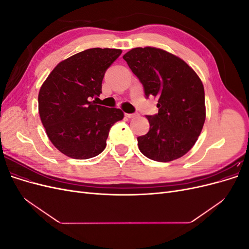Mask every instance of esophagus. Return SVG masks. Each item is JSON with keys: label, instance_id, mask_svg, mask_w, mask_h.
<instances>
[{"label": "esophagus", "instance_id": "esophagus-1", "mask_svg": "<svg viewBox=\"0 0 249 249\" xmlns=\"http://www.w3.org/2000/svg\"><path fill=\"white\" fill-rule=\"evenodd\" d=\"M125 116L127 118H134V117L137 116V114H134V113H125Z\"/></svg>", "mask_w": 249, "mask_h": 249}]
</instances>
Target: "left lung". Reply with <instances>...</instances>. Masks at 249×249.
Wrapping results in <instances>:
<instances>
[{"mask_svg": "<svg viewBox=\"0 0 249 249\" xmlns=\"http://www.w3.org/2000/svg\"><path fill=\"white\" fill-rule=\"evenodd\" d=\"M124 59L146 97L158 99V114L146 116L148 133L137 138L139 150L158 162L183 157L197 141L206 120L201 80L183 59L162 49L135 48Z\"/></svg>", "mask_w": 249, "mask_h": 249, "instance_id": "8db88e82", "label": "left lung"}]
</instances>
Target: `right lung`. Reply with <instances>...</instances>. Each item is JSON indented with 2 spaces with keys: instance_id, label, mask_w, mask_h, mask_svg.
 <instances>
[{
  "instance_id": "obj_1",
  "label": "right lung",
  "mask_w": 249,
  "mask_h": 249,
  "mask_svg": "<svg viewBox=\"0 0 249 249\" xmlns=\"http://www.w3.org/2000/svg\"><path fill=\"white\" fill-rule=\"evenodd\" d=\"M119 49L93 48L58 63L38 93L41 123L54 146L72 159L100 155L111 126L124 118L117 108L96 105L108 67L122 54Z\"/></svg>"
}]
</instances>
